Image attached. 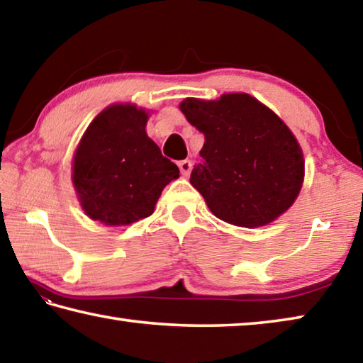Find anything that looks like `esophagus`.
Here are the masks:
<instances>
[{
    "mask_svg": "<svg viewBox=\"0 0 363 363\" xmlns=\"http://www.w3.org/2000/svg\"><path fill=\"white\" fill-rule=\"evenodd\" d=\"M179 169L184 176H187L190 169H192V162L190 160H182V162H179Z\"/></svg>",
    "mask_w": 363,
    "mask_h": 363,
    "instance_id": "34e87169",
    "label": "esophagus"
}]
</instances>
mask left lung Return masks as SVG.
<instances>
[{
	"mask_svg": "<svg viewBox=\"0 0 363 363\" xmlns=\"http://www.w3.org/2000/svg\"><path fill=\"white\" fill-rule=\"evenodd\" d=\"M181 112L203 133L190 184L214 216L240 227H259L293 205L303 186L298 140L272 110L245 93L219 101L186 99Z\"/></svg>",
	"mask_w": 363,
	"mask_h": 363,
	"instance_id": "1",
	"label": "left lung"
}]
</instances>
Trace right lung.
Returning a JSON list of instances; mask_svg holds the SVG:
<instances>
[{
  "label": "right lung",
  "instance_id": "obj_1",
  "mask_svg": "<svg viewBox=\"0 0 363 363\" xmlns=\"http://www.w3.org/2000/svg\"><path fill=\"white\" fill-rule=\"evenodd\" d=\"M147 113L112 106L91 123L73 160V184L89 218L107 225L150 216L179 168L145 133Z\"/></svg>",
  "mask_w": 363,
  "mask_h": 363
}]
</instances>
